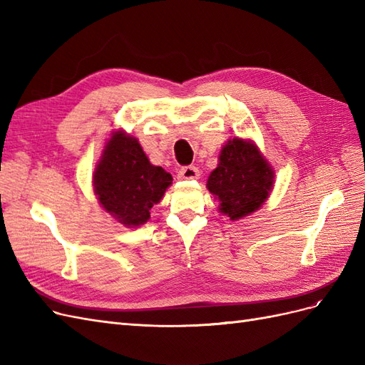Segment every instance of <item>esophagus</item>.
Listing matches in <instances>:
<instances>
[{
    "instance_id": "1",
    "label": "esophagus",
    "mask_w": 365,
    "mask_h": 365,
    "mask_svg": "<svg viewBox=\"0 0 365 365\" xmlns=\"http://www.w3.org/2000/svg\"><path fill=\"white\" fill-rule=\"evenodd\" d=\"M197 178H200V170H197L195 165H187V168H182L178 172V180L181 181H190Z\"/></svg>"
}]
</instances>
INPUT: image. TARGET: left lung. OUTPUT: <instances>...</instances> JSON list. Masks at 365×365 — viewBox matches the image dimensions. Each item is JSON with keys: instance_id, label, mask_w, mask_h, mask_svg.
Returning a JSON list of instances; mask_svg holds the SVG:
<instances>
[{"instance_id": "1", "label": "left lung", "mask_w": 365, "mask_h": 365, "mask_svg": "<svg viewBox=\"0 0 365 365\" xmlns=\"http://www.w3.org/2000/svg\"><path fill=\"white\" fill-rule=\"evenodd\" d=\"M275 172L259 146L250 138H228L219 152L217 168L210 173L207 189L219 201V212L230 220L256 213L267 202Z\"/></svg>"}]
</instances>
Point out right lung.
<instances>
[{
    "mask_svg": "<svg viewBox=\"0 0 365 365\" xmlns=\"http://www.w3.org/2000/svg\"><path fill=\"white\" fill-rule=\"evenodd\" d=\"M172 181V175L153 165L140 141L123 129L106 140L93 172L98 204L128 228L148 222L150 208L163 200Z\"/></svg>",
    "mask_w": 365,
    "mask_h": 365,
    "instance_id": "add662e5",
    "label": "right lung"
}]
</instances>
